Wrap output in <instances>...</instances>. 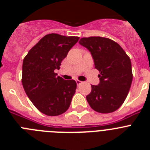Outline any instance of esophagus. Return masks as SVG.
<instances>
[{"instance_id": "34e87169", "label": "esophagus", "mask_w": 150, "mask_h": 150, "mask_svg": "<svg viewBox=\"0 0 150 150\" xmlns=\"http://www.w3.org/2000/svg\"><path fill=\"white\" fill-rule=\"evenodd\" d=\"M76 84L78 85V86H79V85H81L82 83H83V82H82V81H80V80H76Z\"/></svg>"}]
</instances>
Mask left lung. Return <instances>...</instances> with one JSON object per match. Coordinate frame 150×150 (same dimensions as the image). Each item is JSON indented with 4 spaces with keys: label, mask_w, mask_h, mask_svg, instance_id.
I'll return each instance as SVG.
<instances>
[{
    "label": "left lung",
    "mask_w": 150,
    "mask_h": 150,
    "mask_svg": "<svg viewBox=\"0 0 150 150\" xmlns=\"http://www.w3.org/2000/svg\"><path fill=\"white\" fill-rule=\"evenodd\" d=\"M79 43L91 52L95 68L100 72V83L91 85V93L86 96L88 104L100 113L114 112L124 103L131 88V59L120 45L109 38H83Z\"/></svg>",
    "instance_id": "1"
}]
</instances>
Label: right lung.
<instances>
[{
    "label": "right lung",
    "mask_w": 150,
    "mask_h": 150,
    "mask_svg": "<svg viewBox=\"0 0 150 150\" xmlns=\"http://www.w3.org/2000/svg\"><path fill=\"white\" fill-rule=\"evenodd\" d=\"M79 37L58 34L44 36L29 50L23 60L22 83L34 107L50 116L67 110L76 89L74 79L64 80L55 70L79 40Z\"/></svg>",
    "instance_id": "obj_1"
}]
</instances>
